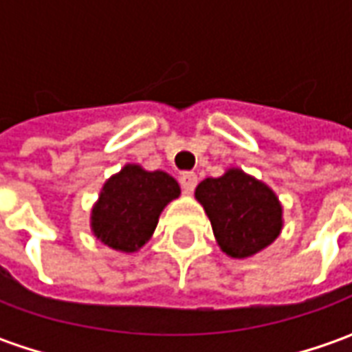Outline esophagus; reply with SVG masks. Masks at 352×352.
<instances>
[{"label":"esophagus","mask_w":352,"mask_h":352,"mask_svg":"<svg viewBox=\"0 0 352 352\" xmlns=\"http://www.w3.org/2000/svg\"><path fill=\"white\" fill-rule=\"evenodd\" d=\"M180 184H182L184 194H192L197 184V176L194 172H182L180 174Z\"/></svg>","instance_id":"34e87169"}]
</instances>
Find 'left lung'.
Wrapping results in <instances>:
<instances>
[{
	"label": "left lung",
	"mask_w": 352,
	"mask_h": 352,
	"mask_svg": "<svg viewBox=\"0 0 352 352\" xmlns=\"http://www.w3.org/2000/svg\"><path fill=\"white\" fill-rule=\"evenodd\" d=\"M196 199L210 217L219 249L231 258L254 256L282 233L284 208L276 192L236 166L201 180Z\"/></svg>",
	"instance_id": "1"
}]
</instances>
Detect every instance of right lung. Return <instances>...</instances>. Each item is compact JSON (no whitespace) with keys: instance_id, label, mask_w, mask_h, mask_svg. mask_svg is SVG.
<instances>
[{"instance_id":"obj_1","label":"right lung","mask_w":352,"mask_h":352,"mask_svg":"<svg viewBox=\"0 0 352 352\" xmlns=\"http://www.w3.org/2000/svg\"><path fill=\"white\" fill-rule=\"evenodd\" d=\"M176 197L180 186L168 172L131 162L102 186L91 206L89 229L109 249L137 252L151 241L160 213Z\"/></svg>"}]
</instances>
